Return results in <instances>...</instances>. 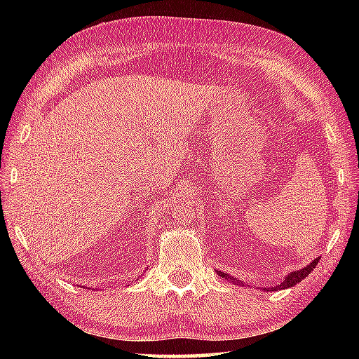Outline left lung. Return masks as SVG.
Returning a JSON list of instances; mask_svg holds the SVG:
<instances>
[{"mask_svg":"<svg viewBox=\"0 0 359 359\" xmlns=\"http://www.w3.org/2000/svg\"><path fill=\"white\" fill-rule=\"evenodd\" d=\"M318 262H319V257L318 259H315L313 262H310L307 266H304V269H301V270H296V271H292L288 274V276H285V279L280 282V284H278L276 287H270L269 290L270 292H274V290H280V288H288V287H293V285H296V284H299V282L302 280V279H306L309 274L313 271V269L315 266L318 265ZM217 274L219 276H222V278H225L226 280H231V282H238V284H242V282H239L238 279H234V278H231L230 274H226V273H224V271H217Z\"/></svg>","mask_w":359,"mask_h":359,"instance_id":"obj_1","label":"left lung"}]
</instances>
